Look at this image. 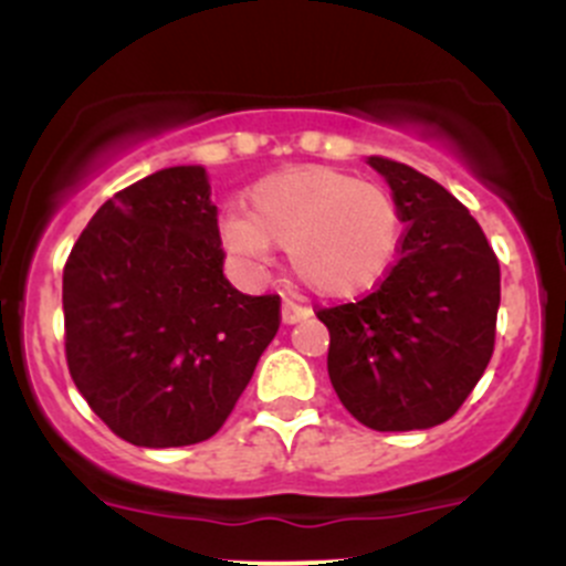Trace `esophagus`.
Wrapping results in <instances>:
<instances>
[{"label":"esophagus","instance_id":"esophagus-1","mask_svg":"<svg viewBox=\"0 0 566 566\" xmlns=\"http://www.w3.org/2000/svg\"><path fill=\"white\" fill-rule=\"evenodd\" d=\"M306 317H312L310 306H301V304H295V301H290V298L282 304V323L284 325H295V323H301V319H306Z\"/></svg>","mask_w":566,"mask_h":566}]
</instances>
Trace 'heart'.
I'll return each mask as SVG.
<instances>
[{
    "label": "heart",
    "instance_id": "heart-1",
    "mask_svg": "<svg viewBox=\"0 0 566 566\" xmlns=\"http://www.w3.org/2000/svg\"><path fill=\"white\" fill-rule=\"evenodd\" d=\"M227 256L243 271L290 251L293 271L319 298H356L384 282L402 247L394 197L375 182L317 164L290 167L256 180L249 210L221 221Z\"/></svg>",
    "mask_w": 566,
    "mask_h": 566
}]
</instances>
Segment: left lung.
Here are the masks:
<instances>
[{"label": "left lung", "mask_w": 566, "mask_h": 566, "mask_svg": "<svg viewBox=\"0 0 566 566\" xmlns=\"http://www.w3.org/2000/svg\"><path fill=\"white\" fill-rule=\"evenodd\" d=\"M408 227L389 276L356 304L317 312L328 378L378 432L430 430L458 413L493 356L501 268L471 213L408 164L369 156Z\"/></svg>", "instance_id": "obj_1"}]
</instances>
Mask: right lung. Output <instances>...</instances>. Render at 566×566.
I'll use <instances>...</instances> for the list:
<instances>
[{
  "label": "right lung",
  "mask_w": 566,
  "mask_h": 566,
  "mask_svg": "<svg viewBox=\"0 0 566 566\" xmlns=\"http://www.w3.org/2000/svg\"><path fill=\"white\" fill-rule=\"evenodd\" d=\"M67 369L95 416L145 449L221 430L279 331V295L224 279L219 210L199 164L106 199L62 273Z\"/></svg>",
  "instance_id": "add662e5"
}]
</instances>
